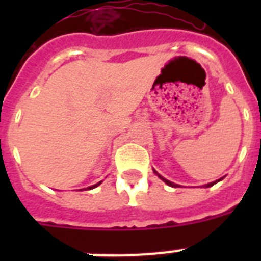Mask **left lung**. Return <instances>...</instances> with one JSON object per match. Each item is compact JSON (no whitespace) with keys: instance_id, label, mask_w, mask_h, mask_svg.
<instances>
[{"instance_id":"left-lung-1","label":"left lung","mask_w":261,"mask_h":261,"mask_svg":"<svg viewBox=\"0 0 261 261\" xmlns=\"http://www.w3.org/2000/svg\"><path fill=\"white\" fill-rule=\"evenodd\" d=\"M157 174H159V173H157ZM159 177H160V178H161V180H164V181L167 182L168 186H171V187H174V188H176V187H178V186H177V184H174V182L169 181V180H167V178H164V177H163V176H160V174H159ZM218 181H219V180H217V181H214V182H208V184H207V186H206V187H211V186H214L215 182H218Z\"/></svg>"}]
</instances>
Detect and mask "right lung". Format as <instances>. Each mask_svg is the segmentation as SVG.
<instances>
[{
    "mask_svg": "<svg viewBox=\"0 0 261 261\" xmlns=\"http://www.w3.org/2000/svg\"><path fill=\"white\" fill-rule=\"evenodd\" d=\"M101 182V181H100ZM100 182H97V184H94V186H92V187H89V188H88V190H92V188H94V187H97L98 184H100Z\"/></svg>",
    "mask_w": 261,
    "mask_h": 261,
    "instance_id": "right-lung-1",
    "label": "right lung"
}]
</instances>
